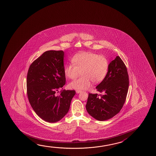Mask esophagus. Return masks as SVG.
<instances>
[{
	"label": "esophagus",
	"mask_w": 156,
	"mask_h": 156,
	"mask_svg": "<svg viewBox=\"0 0 156 156\" xmlns=\"http://www.w3.org/2000/svg\"><path fill=\"white\" fill-rule=\"evenodd\" d=\"M76 93H77V94H79V93H80V92H82V91H81V90H77L76 91Z\"/></svg>",
	"instance_id": "34e87169"
}]
</instances>
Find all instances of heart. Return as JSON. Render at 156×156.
<instances>
[{
    "label": "heart",
    "mask_w": 156,
    "mask_h": 156,
    "mask_svg": "<svg viewBox=\"0 0 156 156\" xmlns=\"http://www.w3.org/2000/svg\"><path fill=\"white\" fill-rule=\"evenodd\" d=\"M72 64L65 65L64 72L70 79H79L72 81L69 86L74 89L88 88L91 82L98 83L103 80L108 73L109 62L108 58L96 53L84 52L74 55L71 59Z\"/></svg>",
    "instance_id": "heart-1"
}]
</instances>
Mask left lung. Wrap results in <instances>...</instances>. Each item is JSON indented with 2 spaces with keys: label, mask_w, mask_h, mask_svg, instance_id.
<instances>
[{
  "label": "left lung",
  "mask_w": 156,
  "mask_h": 156,
  "mask_svg": "<svg viewBox=\"0 0 156 156\" xmlns=\"http://www.w3.org/2000/svg\"><path fill=\"white\" fill-rule=\"evenodd\" d=\"M129 86L127 68L119 56L109 64L108 73L96 87L103 94H89L86 108L94 118L108 120L120 112L124 104Z\"/></svg>",
  "instance_id": "left-lung-1"
}]
</instances>
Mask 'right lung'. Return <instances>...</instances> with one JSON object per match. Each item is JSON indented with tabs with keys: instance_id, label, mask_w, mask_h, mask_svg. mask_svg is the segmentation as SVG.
<instances>
[{
	"instance_id": "1",
	"label": "right lung",
	"mask_w": 156,
	"mask_h": 156,
	"mask_svg": "<svg viewBox=\"0 0 156 156\" xmlns=\"http://www.w3.org/2000/svg\"><path fill=\"white\" fill-rule=\"evenodd\" d=\"M62 51H46L30 66L27 75V94L36 114L43 120L55 122L69 110L75 90H62L66 78Z\"/></svg>"
}]
</instances>
